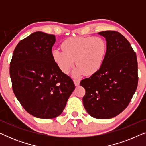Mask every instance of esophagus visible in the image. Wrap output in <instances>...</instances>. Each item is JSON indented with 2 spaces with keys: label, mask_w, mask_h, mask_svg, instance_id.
Returning <instances> with one entry per match:
<instances>
[{
  "label": "esophagus",
  "mask_w": 146,
  "mask_h": 146,
  "mask_svg": "<svg viewBox=\"0 0 146 146\" xmlns=\"http://www.w3.org/2000/svg\"><path fill=\"white\" fill-rule=\"evenodd\" d=\"M74 83L76 86H79V84H80V81L78 80L74 79Z\"/></svg>",
  "instance_id": "esophagus-1"
}]
</instances>
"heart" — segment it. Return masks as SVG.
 I'll return each instance as SVG.
<instances>
[{
    "mask_svg": "<svg viewBox=\"0 0 146 146\" xmlns=\"http://www.w3.org/2000/svg\"><path fill=\"white\" fill-rule=\"evenodd\" d=\"M62 50H53L52 57L56 65L68 74L75 64L73 75L80 77L95 74L102 66L107 52V44L100 37L69 38L62 43Z\"/></svg>",
    "mask_w": 146,
    "mask_h": 146,
    "instance_id": "1",
    "label": "heart"
}]
</instances>
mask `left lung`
Returning <instances> with one entry per match:
<instances>
[{
	"instance_id": "8db88e82",
	"label": "left lung",
	"mask_w": 146,
	"mask_h": 146,
	"mask_svg": "<svg viewBox=\"0 0 146 146\" xmlns=\"http://www.w3.org/2000/svg\"><path fill=\"white\" fill-rule=\"evenodd\" d=\"M105 38L107 52L102 66L80 83L85 88L83 104L92 117L110 119L124 110L137 86L136 54L118 32L98 33Z\"/></svg>"
}]
</instances>
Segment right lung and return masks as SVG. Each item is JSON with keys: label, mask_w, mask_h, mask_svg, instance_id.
<instances>
[{"label": "right lung", "mask_w": 146, "mask_h": 146, "mask_svg": "<svg viewBox=\"0 0 146 146\" xmlns=\"http://www.w3.org/2000/svg\"><path fill=\"white\" fill-rule=\"evenodd\" d=\"M55 36L35 32L18 44L10 66L15 96L36 117L52 119L62 113L75 89L70 78L54 62Z\"/></svg>", "instance_id": "1"}]
</instances>
